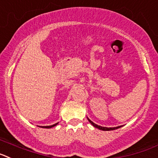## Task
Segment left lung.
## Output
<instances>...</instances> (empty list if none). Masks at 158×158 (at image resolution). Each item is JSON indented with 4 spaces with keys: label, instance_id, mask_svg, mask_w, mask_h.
<instances>
[{
    "label": "left lung",
    "instance_id": "obj_1",
    "mask_svg": "<svg viewBox=\"0 0 158 158\" xmlns=\"http://www.w3.org/2000/svg\"><path fill=\"white\" fill-rule=\"evenodd\" d=\"M87 119H88V121L90 122V124L92 125L93 127H94L95 128L99 129V130H101L108 131V130H116V129H118V128H120V127H122V126H120V127H110V128H108V127H101V126H98V125H97V124H94L92 121H90L88 118H87Z\"/></svg>",
    "mask_w": 158,
    "mask_h": 158
}]
</instances>
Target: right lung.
<instances>
[{"mask_svg": "<svg viewBox=\"0 0 158 158\" xmlns=\"http://www.w3.org/2000/svg\"><path fill=\"white\" fill-rule=\"evenodd\" d=\"M58 124V123H56V124L52 125V126H47V127H42V128H47V129H49V128H52V127H55V126H56V125Z\"/></svg>", "mask_w": 158, "mask_h": 158, "instance_id": "add662e5", "label": "right lung"}]
</instances>
